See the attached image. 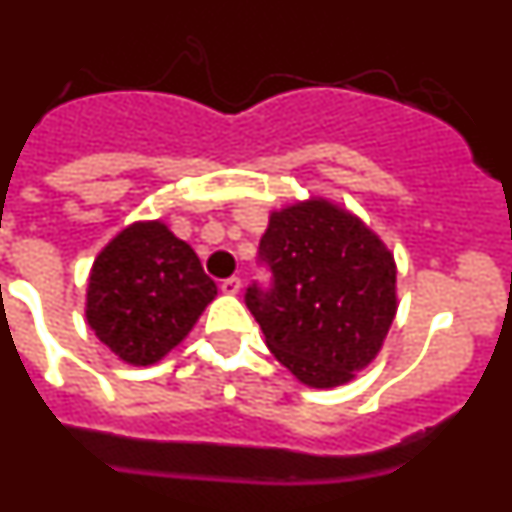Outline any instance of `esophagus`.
<instances>
[{
	"instance_id": "34e87169",
	"label": "esophagus",
	"mask_w": 512,
	"mask_h": 512,
	"mask_svg": "<svg viewBox=\"0 0 512 512\" xmlns=\"http://www.w3.org/2000/svg\"><path fill=\"white\" fill-rule=\"evenodd\" d=\"M241 279L238 277H230V279H225L223 284H220V289H223L225 295H238V292H241Z\"/></svg>"
}]
</instances>
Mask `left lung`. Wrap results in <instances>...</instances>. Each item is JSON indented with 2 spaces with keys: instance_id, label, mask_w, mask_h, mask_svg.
Here are the masks:
<instances>
[{
  "instance_id": "obj_1",
  "label": "left lung",
  "mask_w": 512,
  "mask_h": 512,
  "mask_svg": "<svg viewBox=\"0 0 512 512\" xmlns=\"http://www.w3.org/2000/svg\"><path fill=\"white\" fill-rule=\"evenodd\" d=\"M261 256L274 289L253 284L246 305L271 354L312 390L354 382L395 323V253L348 207L310 194L269 212Z\"/></svg>"
}]
</instances>
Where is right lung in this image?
<instances>
[{"label":"right lung","mask_w":512,"mask_h":512,"mask_svg":"<svg viewBox=\"0 0 512 512\" xmlns=\"http://www.w3.org/2000/svg\"><path fill=\"white\" fill-rule=\"evenodd\" d=\"M215 297L217 284L187 241L164 220H135L97 253L84 315L117 359L153 366L189 336Z\"/></svg>","instance_id":"right-lung-1"}]
</instances>
